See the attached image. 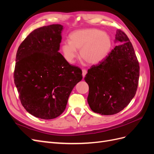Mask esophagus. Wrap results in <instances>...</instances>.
<instances>
[{"mask_svg":"<svg viewBox=\"0 0 154 154\" xmlns=\"http://www.w3.org/2000/svg\"><path fill=\"white\" fill-rule=\"evenodd\" d=\"M87 70H85V69H82V75H83V77H85V76L86 75V74H87Z\"/></svg>","mask_w":154,"mask_h":154,"instance_id":"obj_1","label":"esophagus"}]
</instances>
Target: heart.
<instances>
[{"label":"heart","mask_w":154,"mask_h":154,"mask_svg":"<svg viewBox=\"0 0 154 154\" xmlns=\"http://www.w3.org/2000/svg\"><path fill=\"white\" fill-rule=\"evenodd\" d=\"M70 41L63 42L61 51L63 58L70 63H74L80 49V56L89 64H97L109 54L112 48L110 35L96 29L74 31L69 36Z\"/></svg>","instance_id":"heart-1"}]
</instances>
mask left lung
<instances>
[{
  "mask_svg": "<svg viewBox=\"0 0 154 154\" xmlns=\"http://www.w3.org/2000/svg\"><path fill=\"white\" fill-rule=\"evenodd\" d=\"M116 45L103 61L88 70L84 78L89 87L87 102L101 115L119 112L133 99L138 85L139 65L132 43L125 32L116 31Z\"/></svg>",
  "mask_w": 154,
  "mask_h": 154,
  "instance_id": "obj_1",
  "label": "left lung"
}]
</instances>
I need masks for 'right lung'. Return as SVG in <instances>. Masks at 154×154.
I'll use <instances>...</instances> for the list:
<instances>
[{
  "mask_svg": "<svg viewBox=\"0 0 154 154\" xmlns=\"http://www.w3.org/2000/svg\"><path fill=\"white\" fill-rule=\"evenodd\" d=\"M63 29L52 24L35 29L17 52L14 82L21 103L40 119L62 114L73 88L83 78L82 70L58 52Z\"/></svg>",
  "mask_w": 154,
  "mask_h": 154,
  "instance_id": "add662e5",
  "label": "right lung"
}]
</instances>
